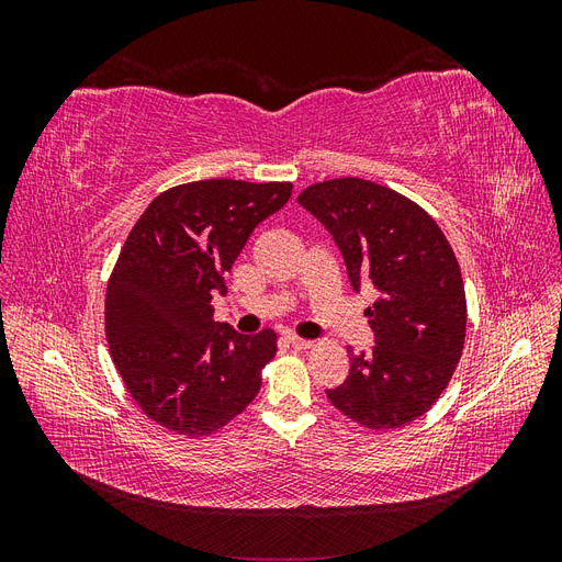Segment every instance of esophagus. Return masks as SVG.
I'll list each match as a JSON object with an SVG mask.
<instances>
[{
    "instance_id": "esophagus-1",
    "label": "esophagus",
    "mask_w": 562,
    "mask_h": 562,
    "mask_svg": "<svg viewBox=\"0 0 562 562\" xmlns=\"http://www.w3.org/2000/svg\"><path fill=\"white\" fill-rule=\"evenodd\" d=\"M285 339H288V345H291L293 349H310V347H314L312 339H304V337H297V335H288Z\"/></svg>"
}]
</instances>
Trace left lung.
Masks as SVG:
<instances>
[{"instance_id":"obj_1","label":"left lung","mask_w":562,"mask_h":562,"mask_svg":"<svg viewBox=\"0 0 562 562\" xmlns=\"http://www.w3.org/2000/svg\"><path fill=\"white\" fill-rule=\"evenodd\" d=\"M297 203L326 227L356 293L375 285L366 310L375 347L349 353L347 380L328 401L372 431L415 422L443 394L464 349L467 297L454 252L415 201L361 178L307 187Z\"/></svg>"}]
</instances>
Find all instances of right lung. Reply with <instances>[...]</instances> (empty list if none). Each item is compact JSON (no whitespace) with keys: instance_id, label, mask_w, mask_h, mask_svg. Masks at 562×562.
<instances>
[{"instance_id":"1","label":"right lung","mask_w":562,"mask_h":562,"mask_svg":"<svg viewBox=\"0 0 562 562\" xmlns=\"http://www.w3.org/2000/svg\"><path fill=\"white\" fill-rule=\"evenodd\" d=\"M291 194V182H187L133 225L108 283L105 335L128 394L161 427L209 436L258 396L277 333H234L213 321L211 300L227 293L250 232Z\"/></svg>"}]
</instances>
